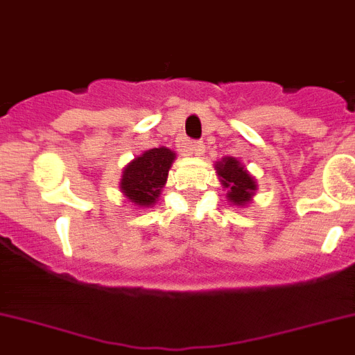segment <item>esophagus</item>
Here are the masks:
<instances>
[{"label": "esophagus", "instance_id": "obj_1", "mask_svg": "<svg viewBox=\"0 0 355 355\" xmlns=\"http://www.w3.org/2000/svg\"><path fill=\"white\" fill-rule=\"evenodd\" d=\"M186 150L193 155H202L205 152V144L200 143V141H195V143H187L186 144Z\"/></svg>", "mask_w": 355, "mask_h": 355}]
</instances>
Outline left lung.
I'll return each mask as SVG.
<instances>
[{
	"mask_svg": "<svg viewBox=\"0 0 355 355\" xmlns=\"http://www.w3.org/2000/svg\"><path fill=\"white\" fill-rule=\"evenodd\" d=\"M216 171L223 187H227V198L234 205H246L250 202L257 184L239 160L234 157H225L220 162H216Z\"/></svg>",
	"mask_w": 355,
	"mask_h": 355,
	"instance_id": "1",
	"label": "left lung"
}]
</instances>
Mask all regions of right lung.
Here are the masks:
<instances>
[{
	"mask_svg": "<svg viewBox=\"0 0 355 355\" xmlns=\"http://www.w3.org/2000/svg\"><path fill=\"white\" fill-rule=\"evenodd\" d=\"M175 160V153L169 148H152L143 155L135 157L123 169L119 182L123 195L139 207H150L159 198L164 187L168 171Z\"/></svg>",
	"mask_w": 355,
	"mask_h": 355,
	"instance_id": "1",
	"label": "right lung"
}]
</instances>
